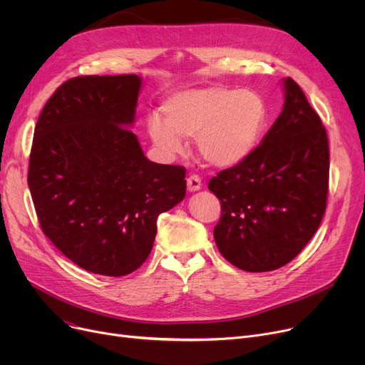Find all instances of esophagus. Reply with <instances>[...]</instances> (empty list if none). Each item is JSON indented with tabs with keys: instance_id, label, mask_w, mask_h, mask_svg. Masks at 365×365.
I'll return each mask as SVG.
<instances>
[{
	"instance_id": "34e87169",
	"label": "esophagus",
	"mask_w": 365,
	"mask_h": 365,
	"mask_svg": "<svg viewBox=\"0 0 365 365\" xmlns=\"http://www.w3.org/2000/svg\"><path fill=\"white\" fill-rule=\"evenodd\" d=\"M186 185H187L189 192H197V190L201 189V179L198 175H190L186 179Z\"/></svg>"
}]
</instances>
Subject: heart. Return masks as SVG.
<instances>
[{"label":"heart","mask_w":365,"mask_h":365,"mask_svg":"<svg viewBox=\"0 0 365 365\" xmlns=\"http://www.w3.org/2000/svg\"><path fill=\"white\" fill-rule=\"evenodd\" d=\"M164 118L148 120L150 140L167 155L197 139L200 155L219 168L241 164L256 149L266 123V105L253 90L208 86L179 91L163 105Z\"/></svg>","instance_id":"1"}]
</instances>
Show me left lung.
<instances>
[{"label": "left lung", "mask_w": 365, "mask_h": 365, "mask_svg": "<svg viewBox=\"0 0 365 365\" xmlns=\"http://www.w3.org/2000/svg\"><path fill=\"white\" fill-rule=\"evenodd\" d=\"M285 102L260 145L208 183L220 200L215 241L247 272L292 262L311 241L327 207V131L299 84L284 80Z\"/></svg>", "instance_id": "1"}]
</instances>
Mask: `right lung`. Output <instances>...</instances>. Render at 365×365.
Wrapping results in <instances>:
<instances>
[{"instance_id": "obj_1", "label": "right lung", "mask_w": 365, "mask_h": 365, "mask_svg": "<svg viewBox=\"0 0 365 365\" xmlns=\"http://www.w3.org/2000/svg\"><path fill=\"white\" fill-rule=\"evenodd\" d=\"M138 75L75 76L38 118L28 185L43 232L83 269L124 277L148 259L157 219L186 194V170L149 161L130 128Z\"/></svg>"}]
</instances>
